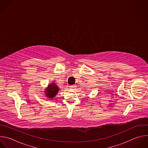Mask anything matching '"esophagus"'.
<instances>
[{
    "label": "esophagus",
    "mask_w": 148,
    "mask_h": 148,
    "mask_svg": "<svg viewBox=\"0 0 148 148\" xmlns=\"http://www.w3.org/2000/svg\"><path fill=\"white\" fill-rule=\"evenodd\" d=\"M75 86H70V88H75Z\"/></svg>",
    "instance_id": "obj_1"
}]
</instances>
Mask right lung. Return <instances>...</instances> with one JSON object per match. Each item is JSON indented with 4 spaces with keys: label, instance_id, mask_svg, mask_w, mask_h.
<instances>
[{
    "label": "right lung",
    "instance_id": "obj_1",
    "mask_svg": "<svg viewBox=\"0 0 148 148\" xmlns=\"http://www.w3.org/2000/svg\"><path fill=\"white\" fill-rule=\"evenodd\" d=\"M59 90V88L58 86L54 83H52L50 85H49L45 91V94L47 97L50 98H53L54 96L56 95L58 91Z\"/></svg>",
    "mask_w": 148,
    "mask_h": 148
}]
</instances>
